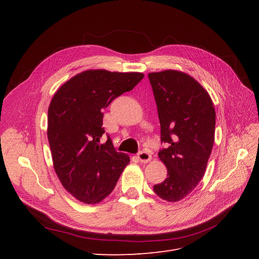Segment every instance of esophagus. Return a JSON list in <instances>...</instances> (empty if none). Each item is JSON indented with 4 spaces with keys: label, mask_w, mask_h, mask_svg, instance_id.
Here are the masks:
<instances>
[{
    "label": "esophagus",
    "mask_w": 259,
    "mask_h": 259,
    "mask_svg": "<svg viewBox=\"0 0 259 259\" xmlns=\"http://www.w3.org/2000/svg\"><path fill=\"white\" fill-rule=\"evenodd\" d=\"M137 158L139 159V161L142 163H148L149 161L151 160V155H150V153L147 152V151H140L137 154Z\"/></svg>",
    "instance_id": "obj_1"
}]
</instances>
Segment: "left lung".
Listing matches in <instances>:
<instances>
[{
	"label": "left lung",
	"instance_id": "1",
	"mask_svg": "<svg viewBox=\"0 0 259 259\" xmlns=\"http://www.w3.org/2000/svg\"><path fill=\"white\" fill-rule=\"evenodd\" d=\"M161 125L159 151L167 178L153 190L167 202L190 194L204 176L213 149L216 113L208 93L192 76L177 70L148 74Z\"/></svg>",
	"mask_w": 259,
	"mask_h": 259
}]
</instances>
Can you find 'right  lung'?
Returning a JSON list of instances; mask_svg holds the SVG:
<instances>
[{"mask_svg":"<svg viewBox=\"0 0 259 259\" xmlns=\"http://www.w3.org/2000/svg\"><path fill=\"white\" fill-rule=\"evenodd\" d=\"M143 77L140 72L88 70L67 81L51 101L48 138L55 171L65 189L86 204L108 197L130 162L110 137L101 143L104 109Z\"/></svg>","mask_w":259,"mask_h":259,"instance_id":"obj_1","label":"right lung"}]
</instances>
